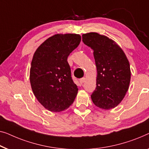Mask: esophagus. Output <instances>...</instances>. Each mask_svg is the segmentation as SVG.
Returning <instances> with one entry per match:
<instances>
[{"instance_id":"34e87169","label":"esophagus","mask_w":149,"mask_h":149,"mask_svg":"<svg viewBox=\"0 0 149 149\" xmlns=\"http://www.w3.org/2000/svg\"><path fill=\"white\" fill-rule=\"evenodd\" d=\"M85 78H84V77H83V78H81V79H79V82H80V83L81 84V85L83 83H85Z\"/></svg>"}]
</instances>
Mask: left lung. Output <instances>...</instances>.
<instances>
[{"label": "left lung", "mask_w": 149, "mask_h": 149, "mask_svg": "<svg viewBox=\"0 0 149 149\" xmlns=\"http://www.w3.org/2000/svg\"><path fill=\"white\" fill-rule=\"evenodd\" d=\"M83 42L93 50L97 71L96 89L91 100L97 107L109 109L117 106L128 90L130 64L122 48L107 36L97 33L83 34Z\"/></svg>", "instance_id": "1"}]
</instances>
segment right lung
Listing matches in <instances>:
<instances>
[{
    "label": "right lung",
    "mask_w": 149,
    "mask_h": 149,
    "mask_svg": "<svg viewBox=\"0 0 149 149\" xmlns=\"http://www.w3.org/2000/svg\"><path fill=\"white\" fill-rule=\"evenodd\" d=\"M81 40L79 34H56L34 53L30 83L38 101L49 111H64L74 102L78 88L71 77L67 58Z\"/></svg>",
    "instance_id": "add662e5"
}]
</instances>
